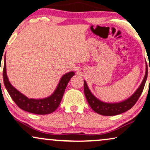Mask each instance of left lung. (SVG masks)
I'll return each instance as SVG.
<instances>
[{
    "label": "left lung",
    "instance_id": "1",
    "mask_svg": "<svg viewBox=\"0 0 150 150\" xmlns=\"http://www.w3.org/2000/svg\"><path fill=\"white\" fill-rule=\"evenodd\" d=\"M147 78V66L146 64L145 75L140 85L139 86L136 91L133 93V94L129 98L119 103H105L99 100L91 92L85 80H84V94H85L88 103H89L90 107L92 108L93 111L99 115H104V116H114V115L122 114L124 112L129 110L136 104L137 100L140 98L142 91H143Z\"/></svg>",
    "mask_w": 150,
    "mask_h": 150
}]
</instances>
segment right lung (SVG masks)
<instances>
[{"label": "right lung", "instance_id": "1", "mask_svg": "<svg viewBox=\"0 0 150 150\" xmlns=\"http://www.w3.org/2000/svg\"><path fill=\"white\" fill-rule=\"evenodd\" d=\"M1 70V69H0ZM75 75L73 71L69 72L63 75L57 86V89L51 96L45 98H28L19 92L10 84L6 73V61L4 59L3 76V82L7 91L14 102L19 108L28 112L36 115H47L53 112L57 109L64 96L65 89L71 77Z\"/></svg>", "mask_w": 150, "mask_h": 150}]
</instances>
